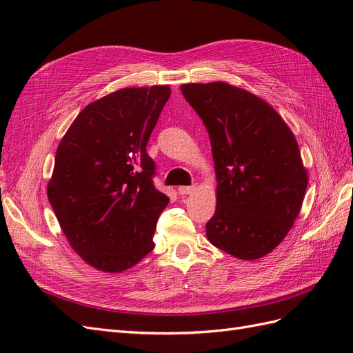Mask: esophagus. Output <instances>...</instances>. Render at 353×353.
<instances>
[{
    "label": "esophagus",
    "instance_id": "obj_1",
    "mask_svg": "<svg viewBox=\"0 0 353 353\" xmlns=\"http://www.w3.org/2000/svg\"><path fill=\"white\" fill-rule=\"evenodd\" d=\"M194 189H195V185H192V186H179L177 191H179L180 195H188V194H192Z\"/></svg>",
    "mask_w": 353,
    "mask_h": 353
}]
</instances>
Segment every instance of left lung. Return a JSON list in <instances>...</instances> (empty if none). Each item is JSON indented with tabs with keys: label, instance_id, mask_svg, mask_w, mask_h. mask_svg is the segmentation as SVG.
I'll return each instance as SVG.
<instances>
[{
	"label": "left lung",
	"instance_id": "8db88e82",
	"mask_svg": "<svg viewBox=\"0 0 353 353\" xmlns=\"http://www.w3.org/2000/svg\"><path fill=\"white\" fill-rule=\"evenodd\" d=\"M180 89L212 144L218 186L207 239L239 259L263 258L292 228L309 182L294 134L273 107L246 89L225 82Z\"/></svg>",
	"mask_w": 353,
	"mask_h": 353
}]
</instances>
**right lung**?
I'll list each match as a JSON object with an SVG mask.
<instances>
[{"mask_svg": "<svg viewBox=\"0 0 353 353\" xmlns=\"http://www.w3.org/2000/svg\"><path fill=\"white\" fill-rule=\"evenodd\" d=\"M168 86L123 88L88 104L62 137L48 198L62 232L86 264L128 270L153 250L170 198L153 185L146 146Z\"/></svg>", "mask_w": 353, "mask_h": 353, "instance_id": "add662e5", "label": "right lung"}]
</instances>
